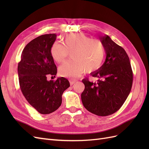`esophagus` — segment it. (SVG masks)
Here are the masks:
<instances>
[{
    "mask_svg": "<svg viewBox=\"0 0 149 149\" xmlns=\"http://www.w3.org/2000/svg\"><path fill=\"white\" fill-rule=\"evenodd\" d=\"M76 81H77V80L74 79H70V83L71 85H73V84H74Z\"/></svg>",
    "mask_w": 149,
    "mask_h": 149,
    "instance_id": "34e87169",
    "label": "esophagus"
}]
</instances>
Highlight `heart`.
<instances>
[{
	"instance_id": "obj_1",
	"label": "heart",
	"mask_w": 149,
	"mask_h": 149,
	"mask_svg": "<svg viewBox=\"0 0 149 149\" xmlns=\"http://www.w3.org/2000/svg\"><path fill=\"white\" fill-rule=\"evenodd\" d=\"M64 45L59 42H54L50 54L54 61L61 63L65 60L68 51L71 52L73 60L65 62L58 68L61 76L76 78L87 70L91 72L101 66L105 56L102 43L97 39L90 38L83 33H70L63 39Z\"/></svg>"
}]
</instances>
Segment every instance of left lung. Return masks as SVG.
Masks as SVG:
<instances>
[{
    "label": "left lung",
    "instance_id": "8db88e82",
    "mask_svg": "<svg viewBox=\"0 0 149 149\" xmlns=\"http://www.w3.org/2000/svg\"><path fill=\"white\" fill-rule=\"evenodd\" d=\"M104 47L106 60L91 76L96 82L82 80L81 93L84 107L91 113L106 116L118 111L127 98L132 88L133 73L129 58L124 49L106 35L100 37Z\"/></svg>",
    "mask_w": 149,
    "mask_h": 149
}]
</instances>
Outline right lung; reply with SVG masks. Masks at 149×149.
I'll use <instances>...</instances> for the list:
<instances>
[{
	"label": "right lung",
	"mask_w": 149,
	"mask_h": 149,
	"mask_svg": "<svg viewBox=\"0 0 149 149\" xmlns=\"http://www.w3.org/2000/svg\"><path fill=\"white\" fill-rule=\"evenodd\" d=\"M55 33L45 34L30 42L22 53L18 65L20 89L30 104L40 114H48L61 106L62 94L70 87L66 78H58L48 81L47 77H55L57 68L50 54Z\"/></svg>",
	"instance_id": "add662e5"
}]
</instances>
